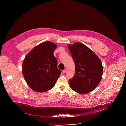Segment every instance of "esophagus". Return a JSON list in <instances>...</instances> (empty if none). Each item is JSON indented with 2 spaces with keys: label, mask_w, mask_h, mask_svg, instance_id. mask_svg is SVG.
<instances>
[{
  "label": "esophagus",
  "mask_w": 126,
  "mask_h": 126,
  "mask_svg": "<svg viewBox=\"0 0 126 126\" xmlns=\"http://www.w3.org/2000/svg\"><path fill=\"white\" fill-rule=\"evenodd\" d=\"M66 69H64V70H63V71H62L63 73V74H64V73L66 72Z\"/></svg>",
  "instance_id": "esophagus-1"
}]
</instances>
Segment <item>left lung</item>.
Instances as JSON below:
<instances>
[{"mask_svg": "<svg viewBox=\"0 0 126 126\" xmlns=\"http://www.w3.org/2000/svg\"><path fill=\"white\" fill-rule=\"evenodd\" d=\"M75 66L74 77L69 79L71 89L79 94L94 90L103 75L102 62L96 54L84 44L76 42L68 46Z\"/></svg>", "mask_w": 126, "mask_h": 126, "instance_id": "1", "label": "left lung"}]
</instances>
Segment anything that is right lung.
<instances>
[{"label": "right lung", "mask_w": 126, "mask_h": 126, "mask_svg": "<svg viewBox=\"0 0 126 126\" xmlns=\"http://www.w3.org/2000/svg\"><path fill=\"white\" fill-rule=\"evenodd\" d=\"M57 45L46 41L34 47L26 56L22 64V74L34 91L43 92L54 86L61 74L57 60L53 54Z\"/></svg>", "instance_id": "right-lung-1"}]
</instances>
